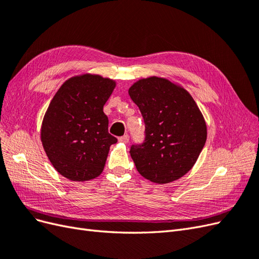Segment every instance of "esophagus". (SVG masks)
I'll use <instances>...</instances> for the list:
<instances>
[{
    "label": "esophagus",
    "instance_id": "1",
    "mask_svg": "<svg viewBox=\"0 0 259 259\" xmlns=\"http://www.w3.org/2000/svg\"><path fill=\"white\" fill-rule=\"evenodd\" d=\"M128 140H130L128 135H124V136H121V137L119 138V142H120V143H124V144H127Z\"/></svg>",
    "mask_w": 259,
    "mask_h": 259
}]
</instances>
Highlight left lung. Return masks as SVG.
<instances>
[{"label":"left lung","instance_id":"obj_1","mask_svg":"<svg viewBox=\"0 0 259 259\" xmlns=\"http://www.w3.org/2000/svg\"><path fill=\"white\" fill-rule=\"evenodd\" d=\"M145 122L143 144L132 145L139 174L155 184L183 177L197 162L206 142V124L185 89L158 76L142 79L128 90Z\"/></svg>","mask_w":259,"mask_h":259}]
</instances>
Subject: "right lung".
<instances>
[{"label": "right lung", "mask_w": 259, "mask_h": 259, "mask_svg": "<svg viewBox=\"0 0 259 259\" xmlns=\"http://www.w3.org/2000/svg\"><path fill=\"white\" fill-rule=\"evenodd\" d=\"M115 82L96 74L73 76L60 86L46 111L41 140L51 163L60 175L85 182L104 170L110 146L104 106Z\"/></svg>", "instance_id": "obj_1"}]
</instances>
